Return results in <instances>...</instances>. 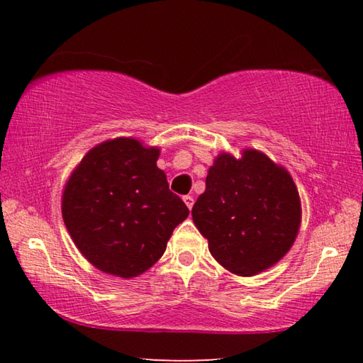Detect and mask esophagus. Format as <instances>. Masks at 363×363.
Wrapping results in <instances>:
<instances>
[{
    "label": "esophagus",
    "instance_id": "esophagus-1",
    "mask_svg": "<svg viewBox=\"0 0 363 363\" xmlns=\"http://www.w3.org/2000/svg\"><path fill=\"white\" fill-rule=\"evenodd\" d=\"M184 203H186L187 205V208H189V210H192V206H194V196H190V195H186V196H184Z\"/></svg>",
    "mask_w": 363,
    "mask_h": 363
}]
</instances>
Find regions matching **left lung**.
<instances>
[{
    "instance_id": "8db88e82",
    "label": "left lung",
    "mask_w": 363,
    "mask_h": 363,
    "mask_svg": "<svg viewBox=\"0 0 363 363\" xmlns=\"http://www.w3.org/2000/svg\"><path fill=\"white\" fill-rule=\"evenodd\" d=\"M192 219L211 256L229 272L253 277L272 267L296 240L301 199L291 174L256 149L220 152Z\"/></svg>"
}]
</instances>
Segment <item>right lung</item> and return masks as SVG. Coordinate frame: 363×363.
I'll use <instances>...</instances> for the list:
<instances>
[{"label": "right lung", "mask_w": 363, "mask_h": 363, "mask_svg": "<svg viewBox=\"0 0 363 363\" xmlns=\"http://www.w3.org/2000/svg\"><path fill=\"white\" fill-rule=\"evenodd\" d=\"M160 147L115 138L93 147L67 179L62 218L84 259L133 279L163 256L189 208L157 167Z\"/></svg>", "instance_id": "obj_1"}]
</instances>
